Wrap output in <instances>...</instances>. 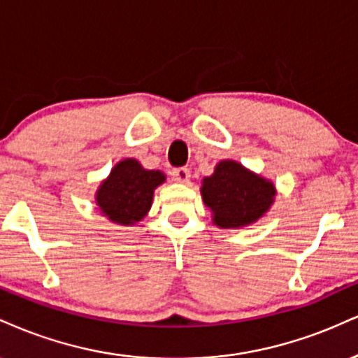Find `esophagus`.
Instances as JSON below:
<instances>
[{
	"label": "esophagus",
	"instance_id": "esophagus-1",
	"mask_svg": "<svg viewBox=\"0 0 358 358\" xmlns=\"http://www.w3.org/2000/svg\"><path fill=\"white\" fill-rule=\"evenodd\" d=\"M171 176L176 182H182V184L189 182V179H191V172H189L187 167H178V169H172Z\"/></svg>",
	"mask_w": 358,
	"mask_h": 358
}]
</instances>
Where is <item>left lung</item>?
Wrapping results in <instances>:
<instances>
[{
  "label": "left lung",
  "instance_id": "1",
  "mask_svg": "<svg viewBox=\"0 0 358 358\" xmlns=\"http://www.w3.org/2000/svg\"><path fill=\"white\" fill-rule=\"evenodd\" d=\"M203 199L214 213L220 228H243L268 211L275 199V186L241 164L222 161L213 176L203 180Z\"/></svg>",
  "mask_w": 358,
  "mask_h": 358
}]
</instances>
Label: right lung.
Wrapping results in <instances>:
<instances>
[{"label":"right lung","instance_id":"1","mask_svg":"<svg viewBox=\"0 0 358 358\" xmlns=\"http://www.w3.org/2000/svg\"><path fill=\"white\" fill-rule=\"evenodd\" d=\"M166 176L159 171H145L134 159H125L113 167L107 180L96 192V204L105 216L120 224H134L145 216L152 204L154 189Z\"/></svg>","mask_w":358,"mask_h":358}]
</instances>
